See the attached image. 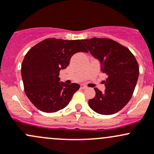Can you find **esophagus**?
Returning a JSON list of instances; mask_svg holds the SVG:
<instances>
[{
    "instance_id": "obj_1",
    "label": "esophagus",
    "mask_w": 154,
    "mask_h": 154,
    "mask_svg": "<svg viewBox=\"0 0 154 154\" xmlns=\"http://www.w3.org/2000/svg\"><path fill=\"white\" fill-rule=\"evenodd\" d=\"M80 87H81V88H82V89H86V88H88V87L85 85H80Z\"/></svg>"
}]
</instances>
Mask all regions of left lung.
<instances>
[{"mask_svg": "<svg viewBox=\"0 0 154 154\" xmlns=\"http://www.w3.org/2000/svg\"><path fill=\"white\" fill-rule=\"evenodd\" d=\"M91 54L101 63V72L108 75L105 92L95 88L96 95L88 100L95 112L110 115L120 111L131 98L138 80L139 65L130 50L110 38L82 40Z\"/></svg>", "mask_w": 154, "mask_h": 154, "instance_id": "8db88e82", "label": "left lung"}]
</instances>
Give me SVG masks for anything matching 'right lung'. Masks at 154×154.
Returning a JSON list of instances; mask_svg holds the SVG:
<instances>
[{
  "label": "right lung",
  "instance_id": "right-lung-1",
  "mask_svg": "<svg viewBox=\"0 0 154 154\" xmlns=\"http://www.w3.org/2000/svg\"><path fill=\"white\" fill-rule=\"evenodd\" d=\"M88 52L81 40L47 38L29 50L21 65L27 97L43 112H57L67 106L80 88L77 83L60 82V71L69 66L77 52Z\"/></svg>",
  "mask_w": 154,
  "mask_h": 154
}]
</instances>
